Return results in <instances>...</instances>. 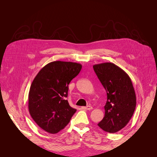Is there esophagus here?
<instances>
[{
    "label": "esophagus",
    "mask_w": 157,
    "mask_h": 157,
    "mask_svg": "<svg viewBox=\"0 0 157 157\" xmlns=\"http://www.w3.org/2000/svg\"><path fill=\"white\" fill-rule=\"evenodd\" d=\"M82 109H86V110H91V109H92V107L91 106L88 105L86 107H83Z\"/></svg>",
    "instance_id": "obj_1"
}]
</instances>
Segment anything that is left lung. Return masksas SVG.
<instances>
[{
	"mask_svg": "<svg viewBox=\"0 0 157 157\" xmlns=\"http://www.w3.org/2000/svg\"><path fill=\"white\" fill-rule=\"evenodd\" d=\"M93 68L107 96L105 116L98 125L107 132H117L127 125L136 109L132 80L124 71L113 63L96 64Z\"/></svg>",
	"mask_w": 157,
	"mask_h": 157,
	"instance_id": "8db88e82",
	"label": "left lung"
}]
</instances>
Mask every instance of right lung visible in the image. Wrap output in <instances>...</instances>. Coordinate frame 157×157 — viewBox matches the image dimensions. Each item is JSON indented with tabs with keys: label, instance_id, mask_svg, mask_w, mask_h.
I'll return each mask as SVG.
<instances>
[{
	"label": "right lung",
	"instance_id": "obj_1",
	"mask_svg": "<svg viewBox=\"0 0 157 157\" xmlns=\"http://www.w3.org/2000/svg\"><path fill=\"white\" fill-rule=\"evenodd\" d=\"M82 65L56 61L46 65L31 85L28 107L33 119L40 128L56 134L67 126L77 109L67 98L69 84L78 75Z\"/></svg>",
	"mask_w": 157,
	"mask_h": 157
}]
</instances>
